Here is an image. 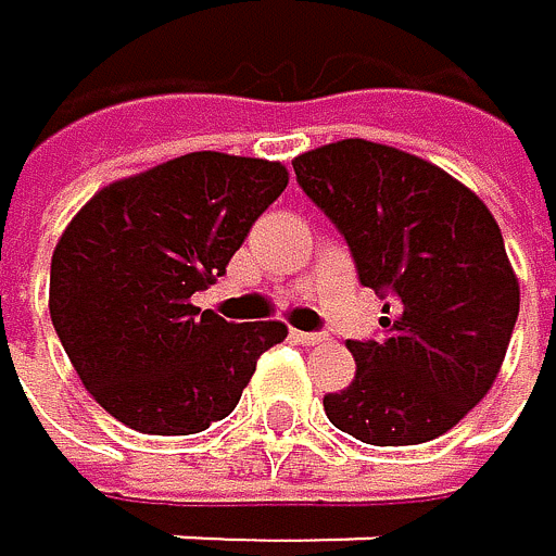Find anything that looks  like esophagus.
I'll return each instance as SVG.
<instances>
[{
	"label": "esophagus",
	"mask_w": 556,
	"mask_h": 556,
	"mask_svg": "<svg viewBox=\"0 0 556 556\" xmlns=\"http://www.w3.org/2000/svg\"><path fill=\"white\" fill-rule=\"evenodd\" d=\"M290 337H293L296 343H303V346H316V343H324V340H327V333H316V330H309V333H306V330H293Z\"/></svg>",
	"instance_id": "obj_1"
}]
</instances>
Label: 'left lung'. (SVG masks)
<instances>
[{
    "instance_id": "8db88e82",
    "label": "left lung",
    "mask_w": 556,
    "mask_h": 556,
    "mask_svg": "<svg viewBox=\"0 0 556 556\" xmlns=\"http://www.w3.org/2000/svg\"><path fill=\"white\" fill-rule=\"evenodd\" d=\"M293 169L387 313L380 340L346 343L356 377L324 396L330 424L374 446L457 427L494 387L520 313L497 219L454 176L367 139L319 146Z\"/></svg>"
}]
</instances>
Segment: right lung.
Returning a JSON list of instances; mask_svg holds the SVG:
<instances>
[{"label":"right lung","instance_id":"add662e5","mask_svg":"<svg viewBox=\"0 0 556 556\" xmlns=\"http://www.w3.org/2000/svg\"><path fill=\"white\" fill-rule=\"evenodd\" d=\"M287 189L280 163L189 153L119 179L52 253L49 313L96 403L139 433L186 437L232 414L280 319L229 324L193 306Z\"/></svg>","mask_w":556,"mask_h":556}]
</instances>
